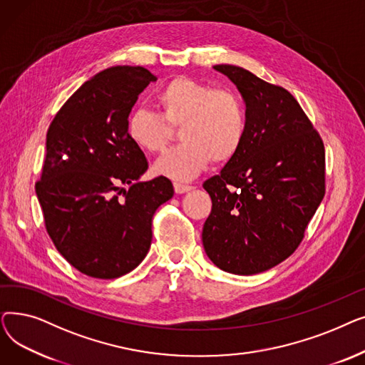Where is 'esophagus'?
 <instances>
[{
	"label": "esophagus",
	"mask_w": 365,
	"mask_h": 365,
	"mask_svg": "<svg viewBox=\"0 0 365 365\" xmlns=\"http://www.w3.org/2000/svg\"><path fill=\"white\" fill-rule=\"evenodd\" d=\"M173 186H175V190L178 194H185V192H187V190L194 189V186L185 185V183H180V182H175V183H173Z\"/></svg>",
	"instance_id": "obj_1"
}]
</instances>
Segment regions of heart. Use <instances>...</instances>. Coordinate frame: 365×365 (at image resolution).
I'll list each match as a JSON object with an SVG mask.
<instances>
[{"mask_svg":"<svg viewBox=\"0 0 365 365\" xmlns=\"http://www.w3.org/2000/svg\"><path fill=\"white\" fill-rule=\"evenodd\" d=\"M160 113L146 108L133 109L127 118V134L146 152L165 149L180 130L182 145L170 149L155 163V173L176 180H189L212 160H232L247 133V112L241 96L231 88H212L195 80L167 83L157 94Z\"/></svg>","mask_w":365,"mask_h":365,"instance_id":"obj_1","label":"heart"}]
</instances>
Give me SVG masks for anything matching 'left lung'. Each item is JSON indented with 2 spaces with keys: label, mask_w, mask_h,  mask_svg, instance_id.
<instances>
[{
  "label": "left lung",
  "mask_w": 365,
  "mask_h": 365,
  "mask_svg": "<svg viewBox=\"0 0 365 365\" xmlns=\"http://www.w3.org/2000/svg\"><path fill=\"white\" fill-rule=\"evenodd\" d=\"M215 69L241 93L247 133L237 155L202 185L213 204L202 245L222 271L253 275L302 242L325 194L324 143L285 88L240 66Z\"/></svg>",
  "instance_id": "obj_1"
}]
</instances>
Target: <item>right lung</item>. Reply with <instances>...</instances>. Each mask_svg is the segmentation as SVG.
I'll return each instance as SVG.
<instances>
[{"mask_svg": "<svg viewBox=\"0 0 365 365\" xmlns=\"http://www.w3.org/2000/svg\"><path fill=\"white\" fill-rule=\"evenodd\" d=\"M152 81L157 76L142 66L96 73L47 131L43 175L35 185L46 229L57 252L93 278L113 279L140 264L153 213L175 194L164 176L139 180L148 161L127 134L131 108Z\"/></svg>", "mask_w": 365, "mask_h": 365, "instance_id": "right-lung-1", "label": "right lung"}]
</instances>
